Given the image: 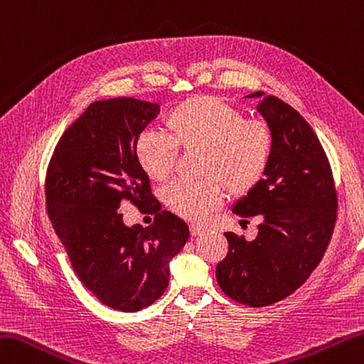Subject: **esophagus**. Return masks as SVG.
<instances>
[{"instance_id": "obj_1", "label": "esophagus", "mask_w": 364, "mask_h": 364, "mask_svg": "<svg viewBox=\"0 0 364 364\" xmlns=\"http://www.w3.org/2000/svg\"><path fill=\"white\" fill-rule=\"evenodd\" d=\"M203 227H200V225H194V224H192L191 225V235H192V237H198V235H202L203 233Z\"/></svg>"}]
</instances>
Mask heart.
Returning <instances> with one entry per match:
<instances>
[{
	"label": "heart",
	"mask_w": 364,
	"mask_h": 364,
	"mask_svg": "<svg viewBox=\"0 0 364 364\" xmlns=\"http://www.w3.org/2000/svg\"><path fill=\"white\" fill-rule=\"evenodd\" d=\"M168 134L144 131L134 154L149 180L172 173L178 149H200L198 180H178L162 191V200L184 219L203 220L230 196L251 192L265 175L274 146L272 126L243 113L216 96H194L176 105L166 119Z\"/></svg>",
	"instance_id": "b5f03b06"
}]
</instances>
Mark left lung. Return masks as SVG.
Returning <instances> with one entry per match:
<instances>
[{"label":"left lung","instance_id":"1","mask_svg":"<svg viewBox=\"0 0 364 364\" xmlns=\"http://www.w3.org/2000/svg\"><path fill=\"white\" fill-rule=\"evenodd\" d=\"M262 97V91L249 97ZM257 109L274 134L269 166L233 213L260 220L254 241L225 232L229 251L216 279L227 296L265 308L300 289L328 247L338 218L330 161L316 132L294 107L263 96Z\"/></svg>","mask_w":364,"mask_h":364}]
</instances>
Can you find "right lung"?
<instances>
[{
	"mask_svg": "<svg viewBox=\"0 0 364 364\" xmlns=\"http://www.w3.org/2000/svg\"><path fill=\"white\" fill-rule=\"evenodd\" d=\"M159 105L113 97L88 105L56 144L46 175V205L78 279L102 304L135 312L168 286V263L189 227L161 210L134 154L137 135ZM124 201L154 214L151 226L126 228Z\"/></svg>",
	"mask_w": 364,
	"mask_h": 364,
	"instance_id": "add662e5",
	"label": "right lung"
}]
</instances>
